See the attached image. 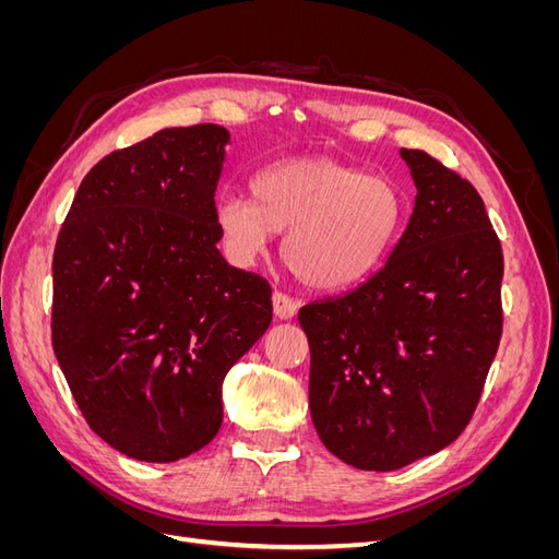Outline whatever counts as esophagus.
<instances>
[{
  "mask_svg": "<svg viewBox=\"0 0 559 559\" xmlns=\"http://www.w3.org/2000/svg\"><path fill=\"white\" fill-rule=\"evenodd\" d=\"M273 312H275V317L277 319H292V317H296V312H298V302L294 300V298H289L286 294H282V292H275L273 294Z\"/></svg>",
  "mask_w": 559,
  "mask_h": 559,
  "instance_id": "1",
  "label": "esophagus"
}]
</instances>
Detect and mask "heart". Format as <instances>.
<instances>
[{
	"label": "heart",
	"instance_id": "1",
	"mask_svg": "<svg viewBox=\"0 0 559 559\" xmlns=\"http://www.w3.org/2000/svg\"><path fill=\"white\" fill-rule=\"evenodd\" d=\"M249 193L251 200L226 195L214 207L228 257L251 265L284 230L282 261L317 292L349 289L378 273L408 212L389 177L326 158L267 165L253 175Z\"/></svg>",
	"mask_w": 559,
	"mask_h": 559
}]
</instances>
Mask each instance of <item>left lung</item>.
Instances as JSON below:
<instances>
[{
    "mask_svg": "<svg viewBox=\"0 0 559 559\" xmlns=\"http://www.w3.org/2000/svg\"><path fill=\"white\" fill-rule=\"evenodd\" d=\"M415 207L373 277L300 308L321 443L364 471L436 454L476 411L501 337L503 257L473 186L401 148Z\"/></svg>",
    "mask_w": 559,
    "mask_h": 559,
    "instance_id": "obj_1",
    "label": "left lung"
}]
</instances>
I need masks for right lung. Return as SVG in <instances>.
<instances>
[{"label":"right lung","mask_w":559,"mask_h":559,"mask_svg":"<svg viewBox=\"0 0 559 559\" xmlns=\"http://www.w3.org/2000/svg\"><path fill=\"white\" fill-rule=\"evenodd\" d=\"M230 132L165 128L81 181L53 253V352L114 450L177 462L224 419L222 389L273 321L263 277L222 257L214 193Z\"/></svg>","instance_id":"obj_1"}]
</instances>
